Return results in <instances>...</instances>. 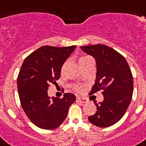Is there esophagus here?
Listing matches in <instances>:
<instances>
[{
  "mask_svg": "<svg viewBox=\"0 0 146 146\" xmlns=\"http://www.w3.org/2000/svg\"><path fill=\"white\" fill-rule=\"evenodd\" d=\"M76 101H78V102H81V103H87V99H86V98H84L77 97Z\"/></svg>",
  "mask_w": 146,
  "mask_h": 146,
  "instance_id": "1",
  "label": "esophagus"
}]
</instances>
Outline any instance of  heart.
Instances as JSON below:
<instances>
[{"label": "heart", "instance_id": "heart-1", "mask_svg": "<svg viewBox=\"0 0 146 146\" xmlns=\"http://www.w3.org/2000/svg\"><path fill=\"white\" fill-rule=\"evenodd\" d=\"M89 56H83V57H82V58H80V59H79V62H81V61H82V60H84V59H87V58H88ZM64 65L63 66V68H62V70L64 69ZM76 90L77 91H78V92H80L81 90H81V87H78V86H77V87H76Z\"/></svg>", "mask_w": 146, "mask_h": 146}]
</instances>
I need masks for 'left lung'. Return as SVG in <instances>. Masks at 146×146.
Here are the masks:
<instances>
[{
	"label": "left lung",
	"instance_id": "obj_1",
	"mask_svg": "<svg viewBox=\"0 0 146 146\" xmlns=\"http://www.w3.org/2000/svg\"><path fill=\"white\" fill-rule=\"evenodd\" d=\"M80 48L96 59L97 73L90 94L102 90L104 96L89 120L98 127L112 126L122 118L131 103L134 87L131 70L126 59L110 47L98 44Z\"/></svg>",
	"mask_w": 146,
	"mask_h": 146
}]
</instances>
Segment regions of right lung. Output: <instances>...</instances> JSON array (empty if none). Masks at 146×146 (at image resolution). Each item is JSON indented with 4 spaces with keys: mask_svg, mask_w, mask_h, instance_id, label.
Returning a JSON list of instances; mask_svg holds the SVG:
<instances>
[{
    "mask_svg": "<svg viewBox=\"0 0 146 146\" xmlns=\"http://www.w3.org/2000/svg\"><path fill=\"white\" fill-rule=\"evenodd\" d=\"M76 48L40 47L25 59L17 77L20 103L29 120L43 129H54L62 123L76 98L64 93L62 98L48 95L49 84L60 78L66 59Z\"/></svg>",
    "mask_w": 146,
    "mask_h": 146,
    "instance_id": "obj_1",
    "label": "right lung"
}]
</instances>
